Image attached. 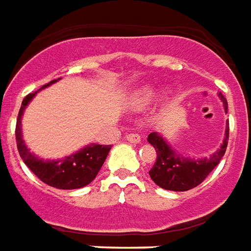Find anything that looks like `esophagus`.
Listing matches in <instances>:
<instances>
[{
	"label": "esophagus",
	"mask_w": 251,
	"mask_h": 251,
	"mask_svg": "<svg viewBox=\"0 0 251 251\" xmlns=\"http://www.w3.org/2000/svg\"><path fill=\"white\" fill-rule=\"evenodd\" d=\"M126 141L130 143H139L141 142V137H139L138 134H129V135H126Z\"/></svg>",
	"instance_id": "34e87169"
}]
</instances>
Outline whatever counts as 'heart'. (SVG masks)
Instances as JSON below:
<instances>
[{"label":"heart","mask_w":251,"mask_h":251,"mask_svg":"<svg viewBox=\"0 0 251 251\" xmlns=\"http://www.w3.org/2000/svg\"><path fill=\"white\" fill-rule=\"evenodd\" d=\"M159 96V88L155 85H145L131 93L130 96V102L137 108H145L147 105H150L152 101L156 100V97Z\"/></svg>","instance_id":"b5f03b06"}]
</instances>
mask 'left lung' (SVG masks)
<instances>
[{"label": "left lung", "mask_w": 251, "mask_h": 251, "mask_svg": "<svg viewBox=\"0 0 251 251\" xmlns=\"http://www.w3.org/2000/svg\"><path fill=\"white\" fill-rule=\"evenodd\" d=\"M220 100L223 101L224 112L227 113V101L221 93ZM229 138V121L225 125L223 143L209 156L195 158L181 154L170 145L163 134L154 131L149 135V143L155 149L156 160L154 167L150 170V177L156 185L167 191L183 192L198 187L205 179L213 168L220 163L225 154Z\"/></svg>", "instance_id": "8db88e82"}]
</instances>
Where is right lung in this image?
Here are the masks:
<instances>
[{"label":"right lung","instance_id":"add662e5","mask_svg":"<svg viewBox=\"0 0 251 251\" xmlns=\"http://www.w3.org/2000/svg\"><path fill=\"white\" fill-rule=\"evenodd\" d=\"M57 80L59 79L50 81L41 89L26 96L22 101V106L19 109L18 120H17V127H15L17 147L24 163L43 183L59 189H79L95 180V177L97 176L108 156L110 146L89 143L76 152H72L71 155L60 159H43L31 152L30 147L25 142L24 133H22V117H24L25 109L27 108L32 99L38 95V92L52 85Z\"/></svg>","mask_w":251,"mask_h":251}]
</instances>
